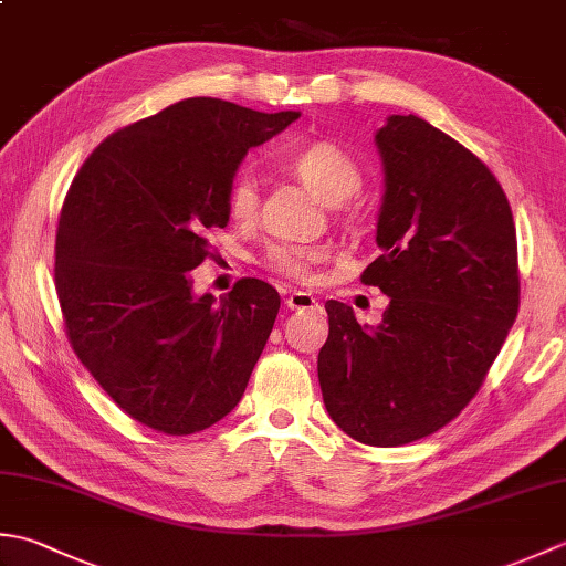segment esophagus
<instances>
[{
  "mask_svg": "<svg viewBox=\"0 0 566 566\" xmlns=\"http://www.w3.org/2000/svg\"><path fill=\"white\" fill-rule=\"evenodd\" d=\"M286 306H290L292 311H311V308H318V302L314 298V294L308 292H290V296H286Z\"/></svg>",
  "mask_w": 566,
  "mask_h": 566,
  "instance_id": "obj_1",
  "label": "esophagus"
}]
</instances>
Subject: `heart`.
I'll list each match as a JSON object with an SVG mask.
<instances>
[{"label":"heart","instance_id":"obj_1","mask_svg":"<svg viewBox=\"0 0 566 566\" xmlns=\"http://www.w3.org/2000/svg\"><path fill=\"white\" fill-rule=\"evenodd\" d=\"M290 170L302 179L304 185L316 191L321 199L331 203L343 201L363 182L357 163L333 140H314L308 146L296 148L286 158ZM228 216L238 223H250L258 213V179L250 167L240 170L228 179L226 189ZM326 258V252L314 245H274L270 248L268 268L276 274L294 282H311L316 276V264Z\"/></svg>","mask_w":566,"mask_h":566}]
</instances>
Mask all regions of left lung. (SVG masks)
<instances>
[{"mask_svg": "<svg viewBox=\"0 0 566 566\" xmlns=\"http://www.w3.org/2000/svg\"><path fill=\"white\" fill-rule=\"evenodd\" d=\"M381 255L363 282L389 296L379 326L326 302L323 403L347 436L396 448L448 426L474 399L518 316V245L489 167L413 114L387 118Z\"/></svg>", "mask_w": 566, "mask_h": 566, "instance_id": "left-lung-1", "label": "left lung"}]
</instances>
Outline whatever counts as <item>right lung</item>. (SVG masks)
I'll use <instances>...</instances> for the list:
<instances>
[{
    "mask_svg": "<svg viewBox=\"0 0 566 566\" xmlns=\"http://www.w3.org/2000/svg\"><path fill=\"white\" fill-rule=\"evenodd\" d=\"M296 118L191 97L116 130L72 179L55 235L65 331L138 423L191 436L243 399L280 294L245 276L216 302L191 292L189 272L228 223V179L248 150Z\"/></svg>",
    "mask_w": 566,
    "mask_h": 566,
    "instance_id": "add662e5",
    "label": "right lung"
}]
</instances>
